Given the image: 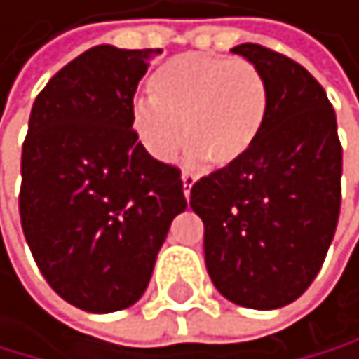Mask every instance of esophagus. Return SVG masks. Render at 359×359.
<instances>
[{"instance_id": "obj_1", "label": "esophagus", "mask_w": 359, "mask_h": 359, "mask_svg": "<svg viewBox=\"0 0 359 359\" xmlns=\"http://www.w3.org/2000/svg\"><path fill=\"white\" fill-rule=\"evenodd\" d=\"M181 181H183V194H185V199H187V197H190L192 185H194V176L192 174H183Z\"/></svg>"}]
</instances>
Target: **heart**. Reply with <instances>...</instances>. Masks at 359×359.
<instances>
[{"instance_id": "1", "label": "heart", "mask_w": 359, "mask_h": 359, "mask_svg": "<svg viewBox=\"0 0 359 359\" xmlns=\"http://www.w3.org/2000/svg\"><path fill=\"white\" fill-rule=\"evenodd\" d=\"M268 114V86L243 59L187 52L165 61L151 77V98L133 105V126L144 149L169 162L190 142L185 162L229 167L259 140ZM186 133H182V128Z\"/></svg>"}]
</instances>
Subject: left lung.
Wrapping results in <instances>:
<instances>
[{
  "label": "left lung",
  "mask_w": 359,
  "mask_h": 359,
  "mask_svg": "<svg viewBox=\"0 0 359 359\" xmlns=\"http://www.w3.org/2000/svg\"><path fill=\"white\" fill-rule=\"evenodd\" d=\"M231 52L264 75L266 123L243 160L192 185L190 206L215 289L241 307L279 309L314 282L339 219L337 116L293 59L254 43Z\"/></svg>",
  "instance_id": "left-lung-1"
}]
</instances>
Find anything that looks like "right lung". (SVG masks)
<instances>
[{"label":"right lung","instance_id":"1","mask_svg":"<svg viewBox=\"0 0 359 359\" xmlns=\"http://www.w3.org/2000/svg\"><path fill=\"white\" fill-rule=\"evenodd\" d=\"M160 50L95 45L39 93L22 144L20 219L36 266L70 305H135L172 219L187 208L181 172L133 130L137 84Z\"/></svg>","mask_w":359,"mask_h":359}]
</instances>
